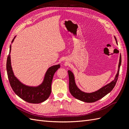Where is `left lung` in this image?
Returning a JSON list of instances; mask_svg holds the SVG:
<instances>
[{
  "mask_svg": "<svg viewBox=\"0 0 129 129\" xmlns=\"http://www.w3.org/2000/svg\"><path fill=\"white\" fill-rule=\"evenodd\" d=\"M114 37L116 41V44H117V41L116 38L115 37ZM121 62H122V60H121V55H120L118 71L114 80L111 81L110 83H108V84L105 85V86L100 88L98 90L90 93H87L81 91L77 87L74 74L72 71L69 70V71H68L69 75V89L72 95L76 99L87 103L95 102L96 101L103 98V97L110 92L115 87L117 81L118 80Z\"/></svg>",
  "mask_w": 129,
  "mask_h": 129,
  "instance_id": "obj_1",
  "label": "left lung"
}]
</instances>
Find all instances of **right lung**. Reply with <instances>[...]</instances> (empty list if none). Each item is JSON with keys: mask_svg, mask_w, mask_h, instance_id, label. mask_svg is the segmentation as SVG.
<instances>
[{"mask_svg": "<svg viewBox=\"0 0 129 129\" xmlns=\"http://www.w3.org/2000/svg\"><path fill=\"white\" fill-rule=\"evenodd\" d=\"M15 37L16 36L13 38L12 43L14 41ZM11 45L7 59L6 70L11 87L13 90L15 94L27 102L38 104L44 102L50 95L53 76L57 70L60 68V64L54 65L49 67L46 72L44 81L38 86H28L21 83L14 75L11 66Z\"/></svg>", "mask_w": 129, "mask_h": 129, "instance_id": "1", "label": "right lung"}]
</instances>
